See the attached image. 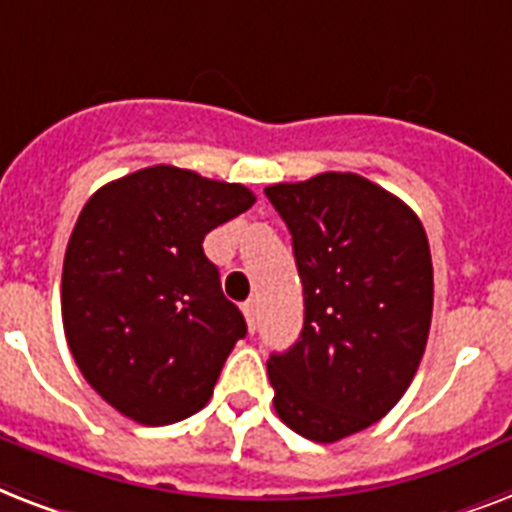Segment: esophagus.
Returning a JSON list of instances; mask_svg holds the SVG:
<instances>
[{"label": "esophagus", "instance_id": "1", "mask_svg": "<svg viewBox=\"0 0 512 512\" xmlns=\"http://www.w3.org/2000/svg\"><path fill=\"white\" fill-rule=\"evenodd\" d=\"M243 314H245V322H248V330L253 333V330H256V322H259L256 320V301H253V298L243 304Z\"/></svg>", "mask_w": 512, "mask_h": 512}]
</instances>
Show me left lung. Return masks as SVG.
Listing matches in <instances>:
<instances>
[{"instance_id": "8db88e82", "label": "left lung", "mask_w": 512, "mask_h": 512, "mask_svg": "<svg viewBox=\"0 0 512 512\" xmlns=\"http://www.w3.org/2000/svg\"><path fill=\"white\" fill-rule=\"evenodd\" d=\"M293 235L304 330L267 362L275 412L333 444L380 420L418 372L433 312L431 248L407 203L359 174L269 185Z\"/></svg>"}]
</instances>
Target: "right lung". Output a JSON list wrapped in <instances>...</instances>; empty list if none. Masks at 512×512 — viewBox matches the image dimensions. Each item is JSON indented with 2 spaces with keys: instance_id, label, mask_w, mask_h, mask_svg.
<instances>
[{
  "instance_id": "1",
  "label": "right lung",
  "mask_w": 512,
  "mask_h": 512,
  "mask_svg": "<svg viewBox=\"0 0 512 512\" xmlns=\"http://www.w3.org/2000/svg\"><path fill=\"white\" fill-rule=\"evenodd\" d=\"M256 203L248 187L150 166L81 208L63 261V327L81 375L121 415L169 425L203 410L245 333L203 237Z\"/></svg>"
}]
</instances>
